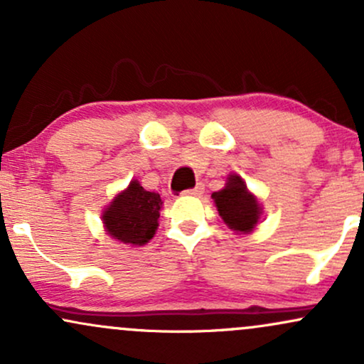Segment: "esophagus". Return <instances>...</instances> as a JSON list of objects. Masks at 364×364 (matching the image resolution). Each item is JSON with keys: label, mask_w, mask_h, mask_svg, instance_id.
<instances>
[{"label": "esophagus", "mask_w": 364, "mask_h": 364, "mask_svg": "<svg viewBox=\"0 0 364 364\" xmlns=\"http://www.w3.org/2000/svg\"><path fill=\"white\" fill-rule=\"evenodd\" d=\"M203 191V186L202 185H196L195 188H191V190H185L183 191V195H190V196H198L200 193Z\"/></svg>", "instance_id": "obj_1"}]
</instances>
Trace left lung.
I'll list each match as a JSON object with an SVG mask.
<instances>
[{"label":"left lung","instance_id":"8db88e82","mask_svg":"<svg viewBox=\"0 0 364 364\" xmlns=\"http://www.w3.org/2000/svg\"><path fill=\"white\" fill-rule=\"evenodd\" d=\"M219 215L224 223L236 232H250L260 219V205L257 198L246 190V185L240 176L228 178L225 188L212 193Z\"/></svg>","mask_w":364,"mask_h":364}]
</instances>
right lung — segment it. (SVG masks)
I'll return each mask as SVG.
<instances>
[{
    "instance_id": "add662e5",
    "label": "right lung",
    "mask_w": 364,
    "mask_h": 364,
    "mask_svg": "<svg viewBox=\"0 0 364 364\" xmlns=\"http://www.w3.org/2000/svg\"><path fill=\"white\" fill-rule=\"evenodd\" d=\"M161 205V195L144 190L139 181H132L104 210L102 220L107 235L124 245L149 243L156 235Z\"/></svg>"
}]
</instances>
